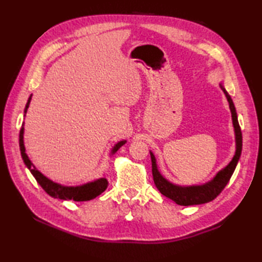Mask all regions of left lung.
Listing matches in <instances>:
<instances>
[{
    "instance_id": "left-lung-1",
    "label": "left lung",
    "mask_w": 262,
    "mask_h": 262,
    "mask_svg": "<svg viewBox=\"0 0 262 262\" xmlns=\"http://www.w3.org/2000/svg\"><path fill=\"white\" fill-rule=\"evenodd\" d=\"M220 86L222 90H223L227 101H229V104H230L233 126H234V132H235V143H236V149H235L234 157H233L231 162L227 164L223 170H221L219 173L213 178V179L204 183V185L187 186V187L174 185V183L166 180L165 178L160 173V171L158 170L157 160H155L154 154L152 152H149L151 153L152 173H153V180H154L155 186H157L159 191L162 193L163 196L172 199L178 205H181V206L199 205V204L211 202V200L215 199L225 188L227 183H229L233 172H234L236 168L238 160H240L241 152H242V133H241L240 125H238V121H237L236 110L234 107V103H233L232 99L230 97V94L227 93V91L225 90L223 85L220 84Z\"/></svg>"
}]
</instances>
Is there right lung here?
I'll return each mask as SVG.
<instances>
[{
	"label": "right lung",
	"mask_w": 262,
	"mask_h": 262,
	"mask_svg": "<svg viewBox=\"0 0 262 262\" xmlns=\"http://www.w3.org/2000/svg\"><path fill=\"white\" fill-rule=\"evenodd\" d=\"M32 96V94H31ZM31 96L28 99V102L26 104L25 108V116L28 108H29V103L31 101ZM24 133H25V128L24 125H22V128L20 130L19 134V146H20V151H21V157L26 166L30 170L31 174L35 177V179L39 185L41 186V188L45 190L49 196H52L54 198H59L63 200H72L73 199L74 202H88V200H91L93 198L98 197L99 194H101L105 189L108 187V181L105 178H100L98 180H94L92 182H88L85 185L82 186H76V187H68V186H62L57 182H54L51 179H48L47 177L43 176L41 172H39L33 164L31 163V161L28 158V155L26 153V148H25V143H24ZM126 141H120L116 144L114 148L111 149V154L116 153L118 149L124 145Z\"/></svg>",
	"instance_id": "add662e5"
}]
</instances>
